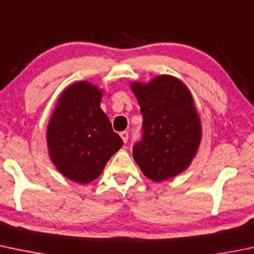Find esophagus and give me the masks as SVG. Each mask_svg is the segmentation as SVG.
I'll return each mask as SVG.
<instances>
[{
    "label": "esophagus",
    "mask_w": 254,
    "mask_h": 254,
    "mask_svg": "<svg viewBox=\"0 0 254 254\" xmlns=\"http://www.w3.org/2000/svg\"><path fill=\"white\" fill-rule=\"evenodd\" d=\"M120 137H122V140L124 141L125 143L127 142V138H129V132L127 131H122L120 132Z\"/></svg>",
    "instance_id": "obj_1"
}]
</instances>
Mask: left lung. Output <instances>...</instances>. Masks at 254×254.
<instances>
[{
	"mask_svg": "<svg viewBox=\"0 0 254 254\" xmlns=\"http://www.w3.org/2000/svg\"><path fill=\"white\" fill-rule=\"evenodd\" d=\"M143 117L142 138L132 156L141 172L161 183L190 167L202 137V127L190 90L172 75L147 84L130 85Z\"/></svg>",
	"mask_w": 254,
	"mask_h": 254,
	"instance_id": "left-lung-1",
	"label": "left lung"
}]
</instances>
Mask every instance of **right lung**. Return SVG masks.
Masks as SVG:
<instances>
[{"label":"right lung","mask_w":254,"mask_h":254,"mask_svg":"<svg viewBox=\"0 0 254 254\" xmlns=\"http://www.w3.org/2000/svg\"><path fill=\"white\" fill-rule=\"evenodd\" d=\"M102 90L91 82L71 84L61 93L47 125L50 158L69 180L87 184L123 146L101 109Z\"/></svg>","instance_id":"1"}]
</instances>
